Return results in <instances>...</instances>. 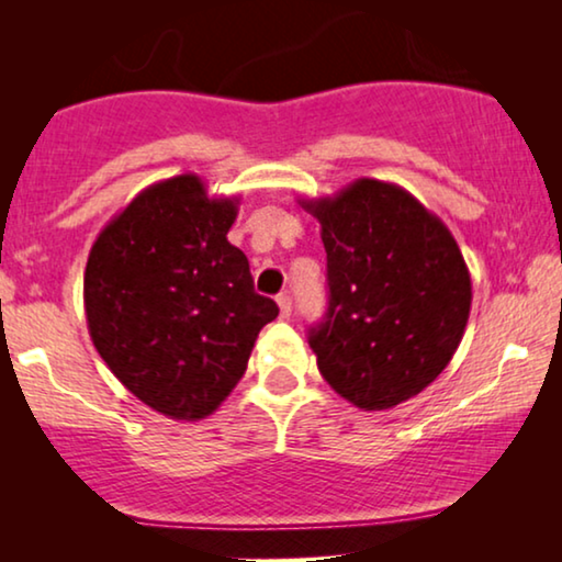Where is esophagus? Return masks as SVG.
I'll list each match as a JSON object with an SVG mask.
<instances>
[{
    "mask_svg": "<svg viewBox=\"0 0 562 562\" xmlns=\"http://www.w3.org/2000/svg\"><path fill=\"white\" fill-rule=\"evenodd\" d=\"M276 302H279L281 317L289 319V317H291V296H289V294H279V299H276Z\"/></svg>",
    "mask_w": 562,
    "mask_h": 562,
    "instance_id": "1",
    "label": "esophagus"
}]
</instances>
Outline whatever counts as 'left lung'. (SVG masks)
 Masks as SVG:
<instances>
[{
  "instance_id": "1",
  "label": "left lung",
  "mask_w": 562,
  "mask_h": 562,
  "mask_svg": "<svg viewBox=\"0 0 562 562\" xmlns=\"http://www.w3.org/2000/svg\"><path fill=\"white\" fill-rule=\"evenodd\" d=\"M302 206L327 252L329 306L310 329L322 379L366 412L417 396L456 356L471 314L456 237L409 191L379 179Z\"/></svg>"
}]
</instances>
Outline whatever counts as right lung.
I'll list each match as a JSON object with an SVG mask.
<instances>
[{
    "mask_svg": "<svg viewBox=\"0 0 562 562\" xmlns=\"http://www.w3.org/2000/svg\"><path fill=\"white\" fill-rule=\"evenodd\" d=\"M237 204L181 173L143 189L91 245V342L122 386L171 419L210 417L243 379L260 329L279 317L227 240Z\"/></svg>",
    "mask_w": 562,
    "mask_h": 562,
    "instance_id": "add662e5",
    "label": "right lung"
}]
</instances>
